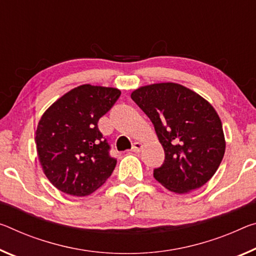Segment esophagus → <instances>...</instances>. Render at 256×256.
I'll return each mask as SVG.
<instances>
[{
	"instance_id": "34e87169",
	"label": "esophagus",
	"mask_w": 256,
	"mask_h": 256,
	"mask_svg": "<svg viewBox=\"0 0 256 256\" xmlns=\"http://www.w3.org/2000/svg\"><path fill=\"white\" fill-rule=\"evenodd\" d=\"M142 148H144V144H141V142H134V144H133V146H132V152H140L141 150H142Z\"/></svg>"
}]
</instances>
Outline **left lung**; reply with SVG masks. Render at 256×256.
<instances>
[{"label": "left lung", "instance_id": "left-lung-1", "mask_svg": "<svg viewBox=\"0 0 256 256\" xmlns=\"http://www.w3.org/2000/svg\"><path fill=\"white\" fill-rule=\"evenodd\" d=\"M132 100L155 128L165 152L154 178L170 192L186 194L214 176L226 152L220 117L208 100L176 83L136 88Z\"/></svg>", "mask_w": 256, "mask_h": 256}]
</instances>
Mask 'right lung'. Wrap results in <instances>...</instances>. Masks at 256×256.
Listing matches in <instances>:
<instances>
[{"mask_svg":"<svg viewBox=\"0 0 256 256\" xmlns=\"http://www.w3.org/2000/svg\"><path fill=\"white\" fill-rule=\"evenodd\" d=\"M120 96L118 88L84 84L64 94L40 117L38 156L44 174L60 192L88 196L112 176L117 160L109 155L98 122Z\"/></svg>","mask_w":256,"mask_h":256,"instance_id":"1","label":"right lung"}]
</instances>
